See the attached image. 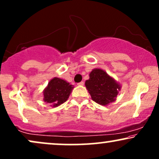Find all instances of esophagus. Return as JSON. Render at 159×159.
<instances>
[{"label":"esophagus","mask_w":159,"mask_h":159,"mask_svg":"<svg viewBox=\"0 0 159 159\" xmlns=\"http://www.w3.org/2000/svg\"><path fill=\"white\" fill-rule=\"evenodd\" d=\"M78 84L79 85V86H84V82L81 81V82H80V83H78Z\"/></svg>","instance_id":"esophagus-1"}]
</instances>
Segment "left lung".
Returning <instances> with one entry per match:
<instances>
[{
  "mask_svg": "<svg viewBox=\"0 0 159 159\" xmlns=\"http://www.w3.org/2000/svg\"><path fill=\"white\" fill-rule=\"evenodd\" d=\"M85 86L91 98L96 103L107 106L116 100L121 85L103 69H93L89 74Z\"/></svg>",
  "mask_w": 159,
  "mask_h": 159,
  "instance_id": "1",
  "label": "left lung"
}]
</instances>
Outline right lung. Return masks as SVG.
Segmentation results:
<instances>
[{
    "mask_svg": "<svg viewBox=\"0 0 159 159\" xmlns=\"http://www.w3.org/2000/svg\"><path fill=\"white\" fill-rule=\"evenodd\" d=\"M73 88L74 86L69 82L54 77L43 90V100L53 107H58L68 99Z\"/></svg>",
    "mask_w": 159,
    "mask_h": 159,
    "instance_id": "obj_1",
    "label": "right lung"
}]
</instances>
